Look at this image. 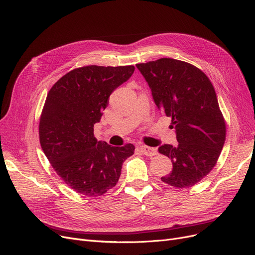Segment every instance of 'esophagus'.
<instances>
[{"instance_id": "esophagus-1", "label": "esophagus", "mask_w": 255, "mask_h": 255, "mask_svg": "<svg viewBox=\"0 0 255 255\" xmlns=\"http://www.w3.org/2000/svg\"><path fill=\"white\" fill-rule=\"evenodd\" d=\"M139 149H140V151H141L143 154L147 155V156H154V155L157 154L156 149L148 147V146H145V145L139 146Z\"/></svg>"}]
</instances>
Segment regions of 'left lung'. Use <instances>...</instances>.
Instances as JSON below:
<instances>
[{"label":"left lung","mask_w":255,"mask_h":255,"mask_svg":"<svg viewBox=\"0 0 255 255\" xmlns=\"http://www.w3.org/2000/svg\"><path fill=\"white\" fill-rule=\"evenodd\" d=\"M157 108L172 118L178 146L162 145L172 172L161 180L177 189L191 187L213 170L226 138L225 120L215 88L195 65L173 58L138 63Z\"/></svg>","instance_id":"left-lung-1"}]
</instances>
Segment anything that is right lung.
Segmentation results:
<instances>
[{"label": "right lung", "mask_w": 255, "mask_h": 255, "mask_svg": "<svg viewBox=\"0 0 255 255\" xmlns=\"http://www.w3.org/2000/svg\"><path fill=\"white\" fill-rule=\"evenodd\" d=\"M133 65H87L62 76L48 93L39 119L40 146L57 175L76 193L98 197L117 184L134 146L113 147L94 136L109 96Z\"/></svg>", "instance_id": "right-lung-1"}]
</instances>
